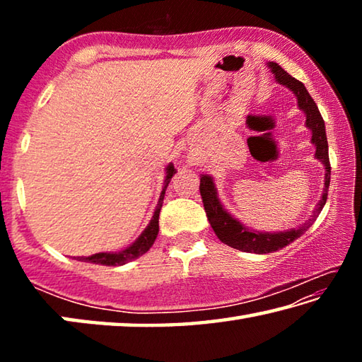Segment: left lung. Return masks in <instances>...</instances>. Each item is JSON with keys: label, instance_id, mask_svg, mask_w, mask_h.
Returning a JSON list of instances; mask_svg holds the SVG:
<instances>
[{"label": "left lung", "instance_id": "1", "mask_svg": "<svg viewBox=\"0 0 362 362\" xmlns=\"http://www.w3.org/2000/svg\"><path fill=\"white\" fill-rule=\"evenodd\" d=\"M269 69H272L274 78L279 84L289 88L297 97L298 108L302 110L306 116V127L311 131V142L316 146L315 156L320 159L326 168V175H324V192L320 199V203L316 204V209L313 212L311 218L298 226V228H292L287 231H278V233H263V231H254L249 230L243 223L238 222L235 217H231V214L223 209V206L220 204L216 185L211 175H201L199 183V192L201 198H203L204 211L207 220L212 226V230L216 231V235L220 241L226 246L235 247L243 252H254V254H268L274 252L286 247L287 244H291L303 235V233L313 225L315 220L320 216L324 204L327 201V192H329V183H330V163H329V145L326 137V126H324V119L317 110V105L315 100L311 99V95L303 83H300L298 79L292 78L289 73L284 71L278 64L269 62Z\"/></svg>", "mask_w": 362, "mask_h": 362}]
</instances>
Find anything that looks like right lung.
Returning a JSON list of instances; mask_svg holds the SVG:
<instances>
[{"label": "right lung", "instance_id": "obj_1", "mask_svg": "<svg viewBox=\"0 0 362 362\" xmlns=\"http://www.w3.org/2000/svg\"><path fill=\"white\" fill-rule=\"evenodd\" d=\"M174 174H175L174 164H169V166L166 168V179H164V187H163L161 194H159L155 214H153L148 226H146L142 235L137 238L136 243L131 244V246L126 247L124 250H119V252H99V254H94V255H89V257H79V260L89 262V263H97V265L119 267V265H124V263H127V262H132L134 259H139L140 255H144L146 250H148L153 246V243H155L156 236H158L159 212H161V207H163L164 193H166V188H168L169 182H170V179H173Z\"/></svg>", "mask_w": 362, "mask_h": 362}]
</instances>
